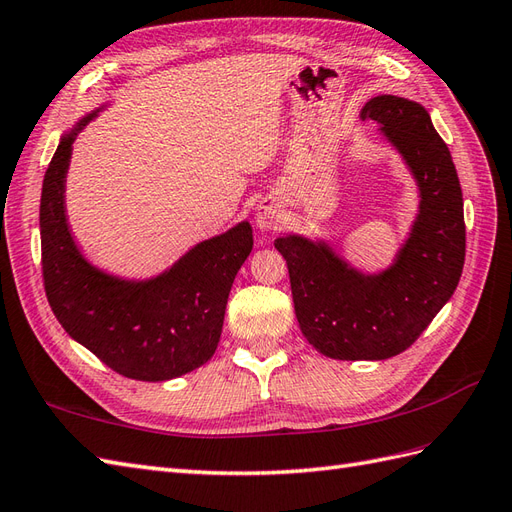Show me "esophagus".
<instances>
[{
  "label": "esophagus",
  "instance_id": "34e87169",
  "mask_svg": "<svg viewBox=\"0 0 512 512\" xmlns=\"http://www.w3.org/2000/svg\"><path fill=\"white\" fill-rule=\"evenodd\" d=\"M255 222L261 231H272L277 229V222H279V203L277 199H272V196H266V199H261L257 209H255Z\"/></svg>",
  "mask_w": 512,
  "mask_h": 512
}]
</instances>
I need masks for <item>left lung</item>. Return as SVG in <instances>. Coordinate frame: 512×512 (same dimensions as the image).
<instances>
[{"instance_id": "8db88e82", "label": "left lung", "mask_w": 512, "mask_h": 512, "mask_svg": "<svg viewBox=\"0 0 512 512\" xmlns=\"http://www.w3.org/2000/svg\"><path fill=\"white\" fill-rule=\"evenodd\" d=\"M361 119L381 125L422 196L396 264L361 274L326 244L300 235L274 246L287 261L307 342L331 359L381 361L409 348L456 290L465 264L463 192L452 155L419 103L381 95L365 103Z\"/></svg>"}]
</instances>
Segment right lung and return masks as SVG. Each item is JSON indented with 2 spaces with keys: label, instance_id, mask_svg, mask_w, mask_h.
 I'll list each match as a JSON object with an SVG mask.
<instances>
[{
  "label": "right lung",
  "instance_id": "add662e5",
  "mask_svg": "<svg viewBox=\"0 0 512 512\" xmlns=\"http://www.w3.org/2000/svg\"><path fill=\"white\" fill-rule=\"evenodd\" d=\"M62 136L43 179L41 253L51 311L73 339L134 381H168L212 359L235 274L253 251L248 222L196 244L151 281H121L77 251L64 216L71 144Z\"/></svg>",
  "mask_w": 512,
  "mask_h": 512
}]
</instances>
